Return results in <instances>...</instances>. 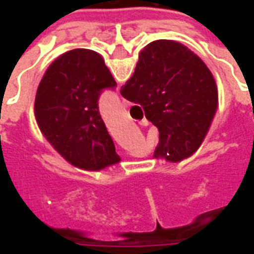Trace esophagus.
I'll list each match as a JSON object with an SVG mask.
<instances>
[{"mask_svg": "<svg viewBox=\"0 0 254 254\" xmlns=\"http://www.w3.org/2000/svg\"><path fill=\"white\" fill-rule=\"evenodd\" d=\"M122 106H124V107H129V106H130V102L127 99H122Z\"/></svg>", "mask_w": 254, "mask_h": 254, "instance_id": "esophagus-1", "label": "esophagus"}]
</instances>
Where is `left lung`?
<instances>
[{
  "label": "left lung",
  "mask_w": 254,
  "mask_h": 254,
  "mask_svg": "<svg viewBox=\"0 0 254 254\" xmlns=\"http://www.w3.org/2000/svg\"><path fill=\"white\" fill-rule=\"evenodd\" d=\"M114 87L103 58L87 49H73L56 58L38 85L34 105L38 127L77 169L100 171L121 162L98 109L100 91Z\"/></svg>",
  "instance_id": "obj_1"
}]
</instances>
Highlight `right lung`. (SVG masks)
<instances>
[{"mask_svg":"<svg viewBox=\"0 0 254 254\" xmlns=\"http://www.w3.org/2000/svg\"><path fill=\"white\" fill-rule=\"evenodd\" d=\"M121 95L143 106L159 130L154 159L178 163L200 148L218 110V87L201 58L180 42L144 47Z\"/></svg>","mask_w":254,"mask_h":254,"instance_id":"obj_1","label":"right lung"}]
</instances>
